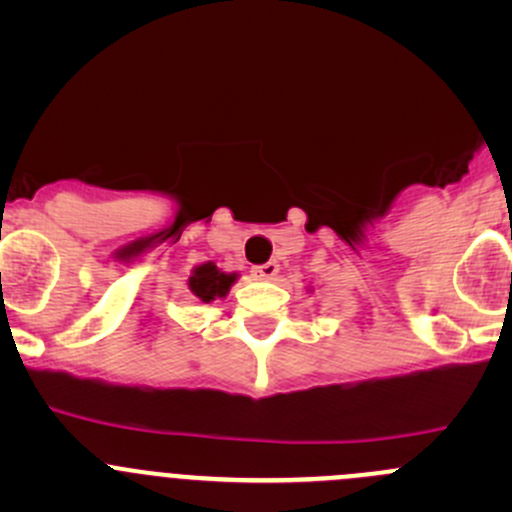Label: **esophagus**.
I'll use <instances>...</instances> for the list:
<instances>
[{
  "label": "esophagus",
  "instance_id": "34e87169",
  "mask_svg": "<svg viewBox=\"0 0 512 512\" xmlns=\"http://www.w3.org/2000/svg\"><path fill=\"white\" fill-rule=\"evenodd\" d=\"M277 272H280V265H277V262H265V265L252 267V277H255V280H275Z\"/></svg>",
  "mask_w": 512,
  "mask_h": 512
}]
</instances>
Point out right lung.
Here are the masks:
<instances>
[{
  "label": "right lung",
  "instance_id": "obj_1",
  "mask_svg": "<svg viewBox=\"0 0 512 512\" xmlns=\"http://www.w3.org/2000/svg\"><path fill=\"white\" fill-rule=\"evenodd\" d=\"M235 280L237 275H227V272H220L213 262H205V265L195 267L188 285L195 297L203 299V302H213L215 297H225Z\"/></svg>",
  "mask_w": 512,
  "mask_h": 512
}]
</instances>
